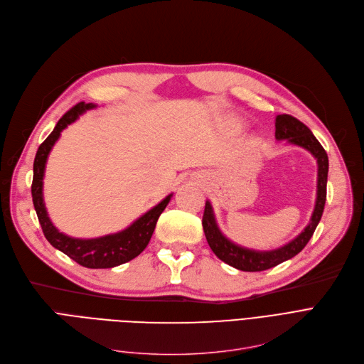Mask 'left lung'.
<instances>
[{
  "mask_svg": "<svg viewBox=\"0 0 364 364\" xmlns=\"http://www.w3.org/2000/svg\"><path fill=\"white\" fill-rule=\"evenodd\" d=\"M276 140H288V143L299 146L309 150L317 161V198L314 211L309 225L289 243H286L277 250L272 251H255L250 247H243L236 245L230 239H227L218 228L215 221L214 209L209 200L205 203V211L202 218L203 232L211 246L213 252L225 264L235 267L242 272H264L272 267L279 265L283 261H288L299 254L305 245L311 239L316 227L321 218L324 202H326V184H328V171H329V159L328 153L321 147L314 134L310 131L307 125H304L291 114H277L276 117Z\"/></svg>",
  "mask_w": 364,
  "mask_h": 364,
  "instance_id": "obj_1",
  "label": "left lung"
}]
</instances>
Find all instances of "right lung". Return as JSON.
I'll return each instance as SVG.
<instances>
[{"label":"right lung","mask_w":364,"mask_h":364,"mask_svg":"<svg viewBox=\"0 0 364 364\" xmlns=\"http://www.w3.org/2000/svg\"><path fill=\"white\" fill-rule=\"evenodd\" d=\"M94 107L95 105L84 102L75 105L70 110H68L63 114L54 127L53 132L44 140V143H41V146L38 147L33 161V180L31 190L35 211L43 227L44 236L55 250L62 251L80 265L87 267V269H112V267L131 261L132 258H136L144 251V247L147 246L153 232H155L158 218L169 203L172 195H168L156 206L149 209L146 214H143L129 227H127L125 230L118 233L95 239H75L57 230L47 214L43 198V180L47 158L54 143L59 140L60 132L68 125L78 119L80 114Z\"/></svg>","instance_id":"right-lung-1"}]
</instances>
